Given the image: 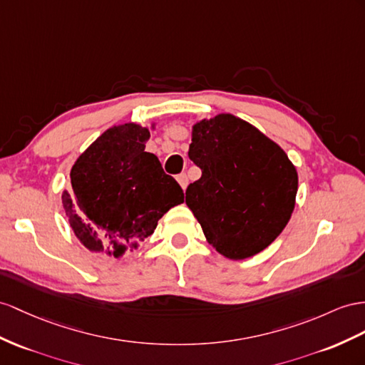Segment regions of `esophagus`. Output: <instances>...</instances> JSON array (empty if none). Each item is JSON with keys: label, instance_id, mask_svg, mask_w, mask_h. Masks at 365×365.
Returning a JSON list of instances; mask_svg holds the SVG:
<instances>
[{"label": "esophagus", "instance_id": "esophagus-1", "mask_svg": "<svg viewBox=\"0 0 365 365\" xmlns=\"http://www.w3.org/2000/svg\"><path fill=\"white\" fill-rule=\"evenodd\" d=\"M177 182H179V185L182 186V190L185 191V190H186V186H188V175H186V174L177 175Z\"/></svg>", "mask_w": 365, "mask_h": 365}]
</instances>
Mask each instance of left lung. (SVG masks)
Masks as SVG:
<instances>
[{"label":"left lung","mask_w":365,"mask_h":365,"mask_svg":"<svg viewBox=\"0 0 365 365\" xmlns=\"http://www.w3.org/2000/svg\"><path fill=\"white\" fill-rule=\"evenodd\" d=\"M188 155L202 177L186 188L185 202L208 244L232 260L272 245L296 205L297 171L284 149L223 112L192 125Z\"/></svg>","instance_id":"8db88e82"}]
</instances>
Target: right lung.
Listing matches in <instances>:
<instances>
[{"label":"right lung","mask_w":365,"mask_h":365,"mask_svg":"<svg viewBox=\"0 0 365 365\" xmlns=\"http://www.w3.org/2000/svg\"><path fill=\"white\" fill-rule=\"evenodd\" d=\"M151 126L114 125L92 142L71 170V188L61 195L69 225L92 253L115 259L140 247L183 191L146 153Z\"/></svg>","instance_id":"obj_1"}]
</instances>
